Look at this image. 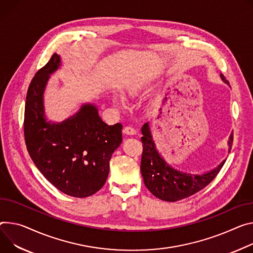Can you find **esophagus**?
<instances>
[{
	"label": "esophagus",
	"instance_id": "34e87169",
	"mask_svg": "<svg viewBox=\"0 0 253 253\" xmlns=\"http://www.w3.org/2000/svg\"><path fill=\"white\" fill-rule=\"evenodd\" d=\"M123 132L127 135H135L136 134V129L131 127V126H126V127H124Z\"/></svg>",
	"mask_w": 253,
	"mask_h": 253
}]
</instances>
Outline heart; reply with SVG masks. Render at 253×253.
I'll return each mask as SVG.
<instances>
[{"label": "heart", "instance_id": "heart-1", "mask_svg": "<svg viewBox=\"0 0 253 253\" xmlns=\"http://www.w3.org/2000/svg\"><path fill=\"white\" fill-rule=\"evenodd\" d=\"M139 91H140V86H139V85H134V86H132V87L129 88V94H130L131 96L138 95Z\"/></svg>", "mask_w": 253, "mask_h": 253}]
</instances>
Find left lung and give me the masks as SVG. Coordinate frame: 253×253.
Listing matches in <instances>:
<instances>
[{
	"label": "left lung",
	"mask_w": 253,
	"mask_h": 253,
	"mask_svg": "<svg viewBox=\"0 0 253 253\" xmlns=\"http://www.w3.org/2000/svg\"><path fill=\"white\" fill-rule=\"evenodd\" d=\"M221 78L229 84L223 75H221ZM141 132L143 135L141 137L143 151L140 170L144 185L153 196L163 201L176 202L195 195L209 185L226 162V159L223 160L217 168L203 174H193L176 170L167 164L156 150L148 123L142 126ZM232 143L233 134L230 135L228 141L229 152H230Z\"/></svg>",
	"instance_id": "8db88e82"
}]
</instances>
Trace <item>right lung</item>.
I'll return each mask as SVG.
<instances>
[{
    "instance_id": "right-lung-1",
    "label": "right lung",
    "mask_w": 253,
    "mask_h": 253,
    "mask_svg": "<svg viewBox=\"0 0 253 253\" xmlns=\"http://www.w3.org/2000/svg\"><path fill=\"white\" fill-rule=\"evenodd\" d=\"M59 65L60 56L54 53L30 83L24 114L25 143L36 168L56 189L85 198L105 185L111 156L122 142L123 127L120 123L107 125L91 104L83 105L61 123L46 122L43 93Z\"/></svg>"
}]
</instances>
